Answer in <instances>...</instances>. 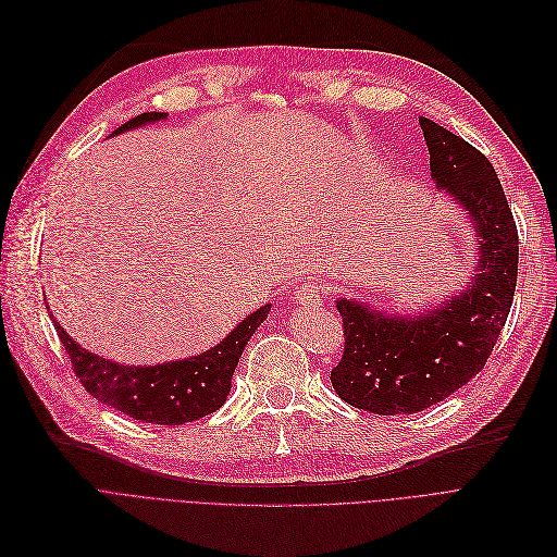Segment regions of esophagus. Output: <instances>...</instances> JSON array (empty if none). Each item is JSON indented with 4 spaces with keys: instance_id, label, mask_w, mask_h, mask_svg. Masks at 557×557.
<instances>
[{
    "instance_id": "esophagus-1",
    "label": "esophagus",
    "mask_w": 557,
    "mask_h": 557,
    "mask_svg": "<svg viewBox=\"0 0 557 557\" xmlns=\"http://www.w3.org/2000/svg\"><path fill=\"white\" fill-rule=\"evenodd\" d=\"M295 299H297L299 306H317V304L326 301V289H324L320 283L308 281V283H301V285L297 287Z\"/></svg>"
}]
</instances>
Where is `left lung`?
I'll return each mask as SVG.
<instances>
[{"mask_svg": "<svg viewBox=\"0 0 557 557\" xmlns=\"http://www.w3.org/2000/svg\"><path fill=\"white\" fill-rule=\"evenodd\" d=\"M419 126L431 176L475 226L479 274L429 314L399 317L337 301L344 351L331 372L342 401L374 414H412L446 399L485 367L517 287L519 235L500 181L479 149L429 117Z\"/></svg>", "mask_w": 557, "mask_h": 557, "instance_id": "1", "label": "left lung"}]
</instances>
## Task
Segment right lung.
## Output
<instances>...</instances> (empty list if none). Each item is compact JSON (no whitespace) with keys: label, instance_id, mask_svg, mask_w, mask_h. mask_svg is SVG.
Returning <instances> with one entry per match:
<instances>
[{"label":"right lung","instance_id":"1","mask_svg":"<svg viewBox=\"0 0 557 557\" xmlns=\"http://www.w3.org/2000/svg\"><path fill=\"white\" fill-rule=\"evenodd\" d=\"M168 117L165 113H143L128 120L111 136L124 134L128 128L143 126ZM270 304L258 308L237 324L218 347L199 356L163 362L153 367H128L99 358L76 344L63 326L51 317L54 329L65 347L74 374L97 401L111 406L128 417L178 426L185 421L201 419L224 406L231 392V376L240 360L249 337L268 320Z\"/></svg>","mask_w":557,"mask_h":557}]
</instances>
